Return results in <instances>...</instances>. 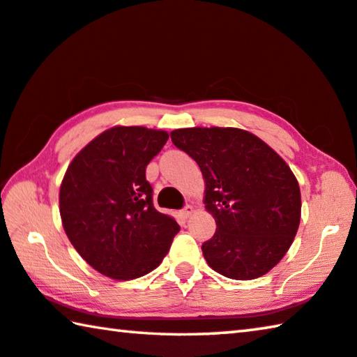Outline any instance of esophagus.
<instances>
[{"label": "esophagus", "mask_w": 357, "mask_h": 357, "mask_svg": "<svg viewBox=\"0 0 357 357\" xmlns=\"http://www.w3.org/2000/svg\"><path fill=\"white\" fill-rule=\"evenodd\" d=\"M193 213H195V208H193L192 204H187V206L181 211V215H183L184 219H187V217H190Z\"/></svg>", "instance_id": "esophagus-1"}]
</instances>
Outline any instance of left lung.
Wrapping results in <instances>:
<instances>
[{
    "mask_svg": "<svg viewBox=\"0 0 357 357\" xmlns=\"http://www.w3.org/2000/svg\"><path fill=\"white\" fill-rule=\"evenodd\" d=\"M170 137L203 174V203L217 225L202 245L209 268L234 280L268 274L299 228L301 190L291 168L244 129L187 128Z\"/></svg>",
    "mask_w": 357,
    "mask_h": 357,
    "instance_id": "obj_1",
    "label": "left lung"
}]
</instances>
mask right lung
<instances>
[{"mask_svg":"<svg viewBox=\"0 0 357 357\" xmlns=\"http://www.w3.org/2000/svg\"><path fill=\"white\" fill-rule=\"evenodd\" d=\"M168 132L114 126L78 153L59 187V214L70 244L98 273L132 280L151 273L170 249L178 222L153 204L146 165Z\"/></svg>","mask_w":357,"mask_h":357,"instance_id":"add662e5","label":"right lung"}]
</instances>
